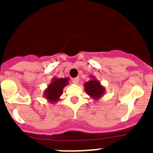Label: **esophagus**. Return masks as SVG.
Listing matches in <instances>:
<instances>
[{
	"instance_id": "obj_1",
	"label": "esophagus",
	"mask_w": 153,
	"mask_h": 153,
	"mask_svg": "<svg viewBox=\"0 0 153 153\" xmlns=\"http://www.w3.org/2000/svg\"><path fill=\"white\" fill-rule=\"evenodd\" d=\"M79 77H76V78H74V79H72V82L73 83H74V84H78V83H79Z\"/></svg>"
}]
</instances>
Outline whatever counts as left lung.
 I'll return each instance as SVG.
<instances>
[{
    "label": "left lung",
    "mask_w": 153,
    "mask_h": 153,
    "mask_svg": "<svg viewBox=\"0 0 153 153\" xmlns=\"http://www.w3.org/2000/svg\"><path fill=\"white\" fill-rule=\"evenodd\" d=\"M91 79L84 83V90L87 95L93 99V100H98L103 97L105 93V87L102 86L100 82L96 79L95 76H91Z\"/></svg>",
    "instance_id": "obj_1"
}]
</instances>
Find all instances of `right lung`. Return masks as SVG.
I'll list each match as a JSON object with an SVG mask.
<instances>
[{"label":"right lung","mask_w":153,"mask_h":153,"mask_svg":"<svg viewBox=\"0 0 153 153\" xmlns=\"http://www.w3.org/2000/svg\"><path fill=\"white\" fill-rule=\"evenodd\" d=\"M69 81V78H53L51 83L44 92V97L46 100L51 103L57 102L63 93V88L68 85Z\"/></svg>","instance_id":"obj_1"}]
</instances>
